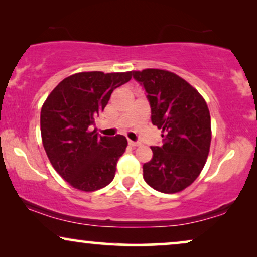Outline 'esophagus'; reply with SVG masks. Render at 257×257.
Wrapping results in <instances>:
<instances>
[{
    "label": "esophagus",
    "instance_id": "esophagus-1",
    "mask_svg": "<svg viewBox=\"0 0 257 257\" xmlns=\"http://www.w3.org/2000/svg\"><path fill=\"white\" fill-rule=\"evenodd\" d=\"M128 143H129V146H132V147H136V146H139V142L132 141V140H128Z\"/></svg>",
    "mask_w": 257,
    "mask_h": 257
}]
</instances>
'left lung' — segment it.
Segmentation results:
<instances>
[{
	"label": "left lung",
	"mask_w": 257,
	"mask_h": 257,
	"mask_svg": "<svg viewBox=\"0 0 257 257\" xmlns=\"http://www.w3.org/2000/svg\"><path fill=\"white\" fill-rule=\"evenodd\" d=\"M145 89L152 123L162 129L163 143L150 147L153 159L143 164V179L161 193L190 186L206 164L211 141L210 114L196 89L161 69L133 71Z\"/></svg>",
	"instance_id": "left-lung-1"
}]
</instances>
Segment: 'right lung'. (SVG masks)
I'll list each match as a JSON object with an SVG mask.
<instances>
[{
	"label": "right lung",
	"instance_id": "add662e5",
	"mask_svg": "<svg viewBox=\"0 0 257 257\" xmlns=\"http://www.w3.org/2000/svg\"><path fill=\"white\" fill-rule=\"evenodd\" d=\"M129 73L89 71L64 78L41 109V135L54 169L82 191L101 189L114 180L126 139L90 131L114 89L131 80Z\"/></svg>",
	"mask_w": 257,
	"mask_h": 257
}]
</instances>
